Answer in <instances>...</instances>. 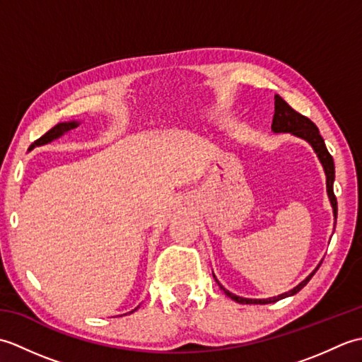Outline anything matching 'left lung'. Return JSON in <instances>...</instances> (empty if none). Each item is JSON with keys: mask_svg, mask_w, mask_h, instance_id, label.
Here are the masks:
<instances>
[{"mask_svg": "<svg viewBox=\"0 0 362 362\" xmlns=\"http://www.w3.org/2000/svg\"><path fill=\"white\" fill-rule=\"evenodd\" d=\"M272 130L276 134L280 132H291L292 135H297L300 138H303V140L308 141L314 151H316L319 160L322 161V165H324L325 169V174H327V191H328V197L329 201H332L333 205V213H334V218H337V201H336V196H334V191H333V182H334V163H333V157L332 153L328 152L327 146L324 138L319 134V129L317 126L314 124V122L303 117L302 113H298L297 110L292 109V107L284 101V99L279 95H275V113H274V119H272ZM319 269V267H317ZM316 269V271H317ZM314 271L311 275L306 276V279L296 286L294 289H291L289 292H284V294L279 296V297H271V298H243V297H238L232 292H228L227 289H224L221 286V289L226 292V294L233 298L235 302L238 303H245V305H266V303H274V302H279V300L284 298V297H289V296H294L297 292L302 289L306 283L311 280V276L316 274ZM214 276V275H213Z\"/></svg>", "mask_w": 362, "mask_h": 362, "instance_id": "1", "label": "left lung"}]
</instances>
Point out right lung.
<instances>
[{"label":"right lung","mask_w":362,"mask_h":362,"mask_svg":"<svg viewBox=\"0 0 362 362\" xmlns=\"http://www.w3.org/2000/svg\"><path fill=\"white\" fill-rule=\"evenodd\" d=\"M76 126H78V122H74V121L73 122H60V124L54 126L51 130H48V132L42 135L40 138H38V140H35L33 144H30V149L35 148V146H42V144H46V143H49L52 140H56V138H59L60 135H64L65 132H68V130L74 129ZM130 313H134V311H130Z\"/></svg>","instance_id":"1"}]
</instances>
